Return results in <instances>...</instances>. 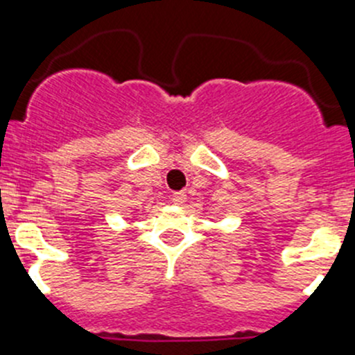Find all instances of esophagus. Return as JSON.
<instances>
[{
	"mask_svg": "<svg viewBox=\"0 0 355 355\" xmlns=\"http://www.w3.org/2000/svg\"><path fill=\"white\" fill-rule=\"evenodd\" d=\"M185 201H187V194H185V192L180 191V192H175V194L171 196V202L177 206H182Z\"/></svg>",
	"mask_w": 355,
	"mask_h": 355,
	"instance_id": "obj_1",
	"label": "esophagus"
}]
</instances>
